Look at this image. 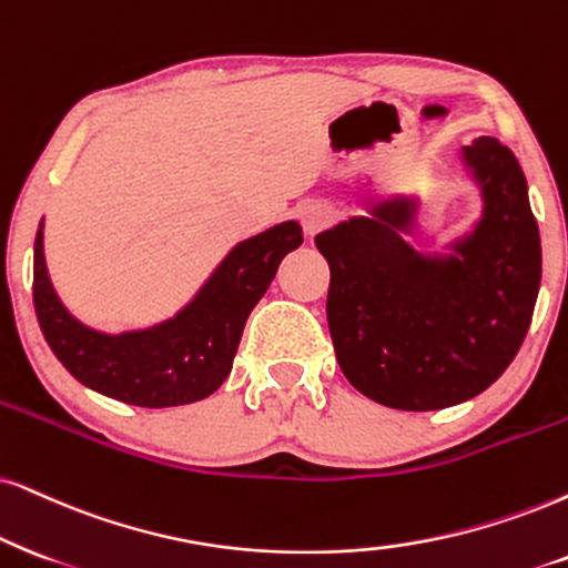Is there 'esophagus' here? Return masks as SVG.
Instances as JSON below:
<instances>
[{
    "instance_id": "esophagus-1",
    "label": "esophagus",
    "mask_w": 568,
    "mask_h": 568,
    "mask_svg": "<svg viewBox=\"0 0 568 568\" xmlns=\"http://www.w3.org/2000/svg\"><path fill=\"white\" fill-rule=\"evenodd\" d=\"M298 220H301V227H304V233L312 239V235L325 231L329 222H333V206L322 204V201H306V204H301Z\"/></svg>"
}]
</instances>
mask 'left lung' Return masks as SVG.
Masks as SVG:
<instances>
[{
	"label": "left lung",
	"mask_w": 568,
	"mask_h": 568,
	"mask_svg": "<svg viewBox=\"0 0 568 568\" xmlns=\"http://www.w3.org/2000/svg\"><path fill=\"white\" fill-rule=\"evenodd\" d=\"M483 189V220L454 254L406 243L416 201L396 196L369 217L320 233L329 264L327 325L358 393L400 412L479 396L519 354L542 275L540 231L514 152L483 135L464 146Z\"/></svg>",
	"instance_id": "1"
}]
</instances>
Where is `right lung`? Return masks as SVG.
Returning a JSON list of instances; mask_svg holds the SVG:
<instances>
[{"label":"right lung","mask_w":568,"mask_h":568,"mask_svg":"<svg viewBox=\"0 0 568 568\" xmlns=\"http://www.w3.org/2000/svg\"><path fill=\"white\" fill-rule=\"evenodd\" d=\"M304 243L298 222L241 241L175 317L106 335L78 322L57 298L44 262V220L33 243V306L49 348L91 390L131 406H183L212 396L231 375L243 325L288 251Z\"/></svg>","instance_id":"1"}]
</instances>
